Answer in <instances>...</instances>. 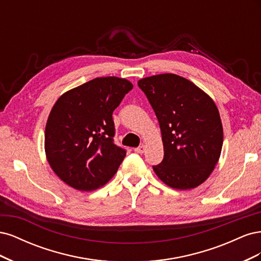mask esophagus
<instances>
[{
    "label": "esophagus",
    "mask_w": 261,
    "mask_h": 261,
    "mask_svg": "<svg viewBox=\"0 0 261 261\" xmlns=\"http://www.w3.org/2000/svg\"><path fill=\"white\" fill-rule=\"evenodd\" d=\"M145 150H146V147L144 145H141V146L135 148V152H137V153H144Z\"/></svg>",
    "instance_id": "1"
}]
</instances>
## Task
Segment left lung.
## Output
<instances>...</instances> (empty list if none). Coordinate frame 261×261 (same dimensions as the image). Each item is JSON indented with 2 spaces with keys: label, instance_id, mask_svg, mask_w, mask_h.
<instances>
[{
  "label": "left lung",
  "instance_id": "left-lung-1",
  "mask_svg": "<svg viewBox=\"0 0 261 261\" xmlns=\"http://www.w3.org/2000/svg\"><path fill=\"white\" fill-rule=\"evenodd\" d=\"M159 121L164 156L153 171L164 184L191 189L215 169L223 145V128L213 100L195 84L175 74L138 81Z\"/></svg>",
  "mask_w": 261,
  "mask_h": 261
}]
</instances>
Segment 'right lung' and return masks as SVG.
<instances>
[{"label":"right lung","instance_id":"right-lung-1","mask_svg":"<svg viewBox=\"0 0 261 261\" xmlns=\"http://www.w3.org/2000/svg\"><path fill=\"white\" fill-rule=\"evenodd\" d=\"M132 89L124 78L98 77L55 102L45 126L44 148L50 167L64 183L90 192L114 176L126 150L114 144L112 114Z\"/></svg>","mask_w":261,"mask_h":261}]
</instances>
